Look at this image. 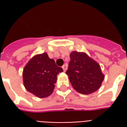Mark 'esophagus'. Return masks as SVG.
I'll return each mask as SVG.
<instances>
[{"instance_id":"34e87169","label":"esophagus","mask_w":127,"mask_h":127,"mask_svg":"<svg viewBox=\"0 0 127 127\" xmlns=\"http://www.w3.org/2000/svg\"><path fill=\"white\" fill-rule=\"evenodd\" d=\"M62 68L63 69L64 71H66V69H67V64H64L63 66H62Z\"/></svg>"}]
</instances>
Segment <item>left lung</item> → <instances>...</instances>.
Here are the masks:
<instances>
[{
	"mask_svg": "<svg viewBox=\"0 0 127 127\" xmlns=\"http://www.w3.org/2000/svg\"><path fill=\"white\" fill-rule=\"evenodd\" d=\"M70 58L66 73L73 88L84 95L97 91L104 80L99 64L83 52H72Z\"/></svg>",
	"mask_w": 127,
	"mask_h": 127,
	"instance_id": "1",
	"label": "left lung"
}]
</instances>
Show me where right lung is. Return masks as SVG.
<instances>
[{
  "instance_id": "add662e5",
  "label": "right lung",
  "mask_w": 127,
  "mask_h": 127,
  "mask_svg": "<svg viewBox=\"0 0 127 127\" xmlns=\"http://www.w3.org/2000/svg\"><path fill=\"white\" fill-rule=\"evenodd\" d=\"M63 71L46 53L34 56L24 69V85L37 97H47L53 93L57 75Z\"/></svg>"
}]
</instances>
